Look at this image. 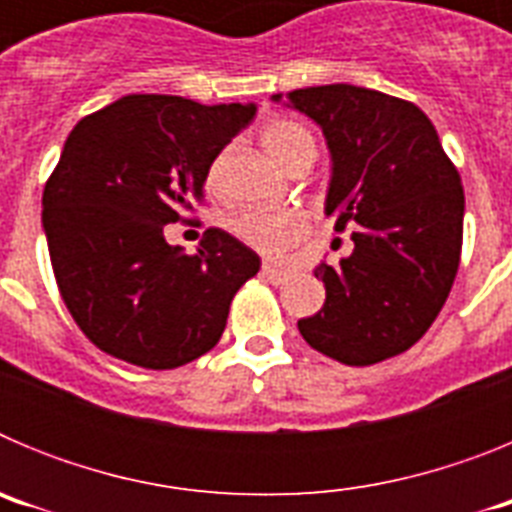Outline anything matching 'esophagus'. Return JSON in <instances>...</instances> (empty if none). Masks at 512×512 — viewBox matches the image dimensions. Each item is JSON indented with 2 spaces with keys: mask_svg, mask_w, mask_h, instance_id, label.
Segmentation results:
<instances>
[{
  "mask_svg": "<svg viewBox=\"0 0 512 512\" xmlns=\"http://www.w3.org/2000/svg\"><path fill=\"white\" fill-rule=\"evenodd\" d=\"M261 277L271 284H282V282H287L289 271L282 269V266H277V264H264L261 266Z\"/></svg>",
  "mask_w": 512,
  "mask_h": 512,
  "instance_id": "1",
  "label": "esophagus"
}]
</instances>
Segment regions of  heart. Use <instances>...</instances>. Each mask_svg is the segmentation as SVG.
Instances as JSON below:
<instances>
[{
  "instance_id": "1",
  "label": "heart",
  "mask_w": 512,
  "mask_h": 512,
  "mask_svg": "<svg viewBox=\"0 0 512 512\" xmlns=\"http://www.w3.org/2000/svg\"><path fill=\"white\" fill-rule=\"evenodd\" d=\"M261 146L279 166H287L297 153L305 148H315V140L302 125L289 120H274L261 130ZM217 164L210 171V182H215ZM233 233L248 243L251 248L269 256L284 253L289 246H295L305 235L307 225L297 212L287 210H266V207H251L243 210L230 220Z\"/></svg>"
}]
</instances>
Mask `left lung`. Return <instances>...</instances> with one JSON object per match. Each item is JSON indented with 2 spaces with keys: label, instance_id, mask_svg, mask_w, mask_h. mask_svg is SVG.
Returning a JSON list of instances; mask_svg holds the SVG:
<instances>
[{
  "label": "left lung",
  "instance_id": "8db88e82",
  "mask_svg": "<svg viewBox=\"0 0 512 512\" xmlns=\"http://www.w3.org/2000/svg\"><path fill=\"white\" fill-rule=\"evenodd\" d=\"M284 104L310 117L328 143L325 215H336V230L359 228L351 256L315 269L325 305L297 328L315 351L348 366L402 354L431 328L459 269V171L413 102L325 84L295 89Z\"/></svg>",
  "mask_w": 512,
  "mask_h": 512
}]
</instances>
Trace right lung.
Here are the masks:
<instances>
[{
  "instance_id": "add662e5",
  "label": "right lung",
  "mask_w": 512,
  "mask_h": 512,
  "mask_svg": "<svg viewBox=\"0 0 512 512\" xmlns=\"http://www.w3.org/2000/svg\"><path fill=\"white\" fill-rule=\"evenodd\" d=\"M256 104L128 94L76 122L43 192V230L61 297L104 354L174 369L207 354L256 251L220 228L187 256L164 225L202 197L217 153Z\"/></svg>"
}]
</instances>
